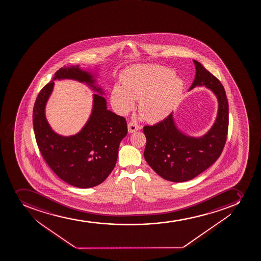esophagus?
Returning a JSON list of instances; mask_svg holds the SVG:
<instances>
[{
  "label": "esophagus",
  "mask_w": 261,
  "mask_h": 261,
  "mask_svg": "<svg viewBox=\"0 0 261 261\" xmlns=\"http://www.w3.org/2000/svg\"><path fill=\"white\" fill-rule=\"evenodd\" d=\"M127 128H128V132L130 133V134H132V133H135L138 131V130H140V126H139L136 122L130 121V122L127 124Z\"/></svg>",
  "instance_id": "obj_1"
}]
</instances>
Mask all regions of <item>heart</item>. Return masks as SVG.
<instances>
[{
    "mask_svg": "<svg viewBox=\"0 0 261 261\" xmlns=\"http://www.w3.org/2000/svg\"><path fill=\"white\" fill-rule=\"evenodd\" d=\"M184 82L173 70L158 65H141L128 70L122 86L111 92V103L119 113L126 114L140 99L139 111L150 122L169 115L183 92Z\"/></svg>",
    "mask_w": 261,
    "mask_h": 261,
    "instance_id": "obj_1",
    "label": "heart"
}]
</instances>
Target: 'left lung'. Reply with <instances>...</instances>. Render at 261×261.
I'll list each match as a JSON object with an SVG mask.
<instances>
[{
	"mask_svg": "<svg viewBox=\"0 0 261 261\" xmlns=\"http://www.w3.org/2000/svg\"><path fill=\"white\" fill-rule=\"evenodd\" d=\"M196 76L189 90L205 86L216 95L218 115L206 135L199 138L185 135L176 126L173 112L153 126H145L146 137L144 156L158 175L172 182L191 180L216 162L227 139L229 105L225 88L220 81L202 65L193 60Z\"/></svg>",
	"mask_w": 261,
	"mask_h": 261,
	"instance_id": "obj_1",
	"label": "left lung"
}]
</instances>
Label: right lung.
<instances>
[{
  "label": "right lung",
  "instance_id": "add662e5",
  "mask_svg": "<svg viewBox=\"0 0 261 261\" xmlns=\"http://www.w3.org/2000/svg\"><path fill=\"white\" fill-rule=\"evenodd\" d=\"M71 79L90 86L103 94L90 72L79 65L60 68L39 93L33 108L34 133L41 155L62 180L78 188H90L106 180L116 166L119 145L127 134L126 119L107 110L106 98L93 94V110L85 126L71 136H61L51 128L45 107L55 80Z\"/></svg>",
  "mask_w": 261,
  "mask_h": 261
}]
</instances>
